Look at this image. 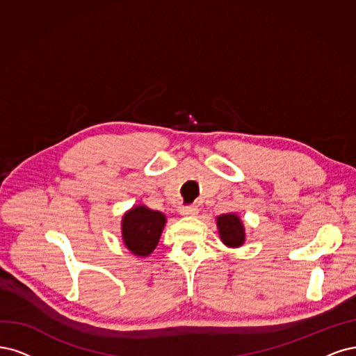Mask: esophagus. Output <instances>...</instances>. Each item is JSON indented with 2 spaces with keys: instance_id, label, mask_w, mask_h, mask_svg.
<instances>
[{
  "instance_id": "obj_1",
  "label": "esophagus",
  "mask_w": 356,
  "mask_h": 356,
  "mask_svg": "<svg viewBox=\"0 0 356 356\" xmlns=\"http://www.w3.org/2000/svg\"><path fill=\"white\" fill-rule=\"evenodd\" d=\"M198 207H183L181 210H180V214L181 216H185V217H193V216H197L198 214Z\"/></svg>"
}]
</instances>
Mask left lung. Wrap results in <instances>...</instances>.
Returning <instances> with one entry per match:
<instances>
[{"label": "left lung", "instance_id": "8db88e82", "mask_svg": "<svg viewBox=\"0 0 356 356\" xmlns=\"http://www.w3.org/2000/svg\"><path fill=\"white\" fill-rule=\"evenodd\" d=\"M217 231L222 243L229 248H239L245 243V227L236 213H226L216 217Z\"/></svg>", "mask_w": 356, "mask_h": 356}]
</instances>
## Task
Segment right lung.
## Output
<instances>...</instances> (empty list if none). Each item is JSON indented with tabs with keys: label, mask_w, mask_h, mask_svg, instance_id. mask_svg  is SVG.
Masks as SVG:
<instances>
[{
	"label": "right lung",
	"mask_w": 356,
	"mask_h": 356,
	"mask_svg": "<svg viewBox=\"0 0 356 356\" xmlns=\"http://www.w3.org/2000/svg\"><path fill=\"white\" fill-rule=\"evenodd\" d=\"M167 217L158 210H151L145 204L133 205L122 216L121 235L124 245L137 257H147L156 248L164 231Z\"/></svg>",
	"instance_id": "right-lung-1"
}]
</instances>
